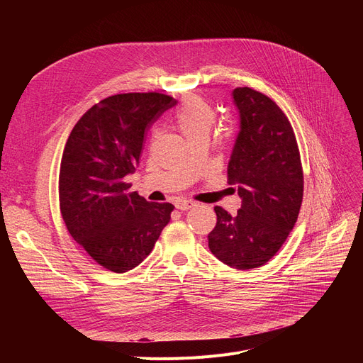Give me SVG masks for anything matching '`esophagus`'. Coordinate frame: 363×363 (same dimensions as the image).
Masks as SVG:
<instances>
[{"mask_svg":"<svg viewBox=\"0 0 363 363\" xmlns=\"http://www.w3.org/2000/svg\"><path fill=\"white\" fill-rule=\"evenodd\" d=\"M175 206L179 211H189V208H193L196 206V203L191 200H179Z\"/></svg>","mask_w":363,"mask_h":363,"instance_id":"1","label":"esophagus"}]
</instances>
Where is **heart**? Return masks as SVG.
Instances as JSON below:
<instances>
[{"instance_id": "obj_1", "label": "heart", "mask_w": 363, "mask_h": 363, "mask_svg": "<svg viewBox=\"0 0 363 363\" xmlns=\"http://www.w3.org/2000/svg\"><path fill=\"white\" fill-rule=\"evenodd\" d=\"M215 122V108L200 97L185 100L177 114V125L188 143L208 138Z\"/></svg>"}]
</instances>
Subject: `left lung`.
<instances>
[{"label": "left lung", "instance_id": "1", "mask_svg": "<svg viewBox=\"0 0 363 363\" xmlns=\"http://www.w3.org/2000/svg\"><path fill=\"white\" fill-rule=\"evenodd\" d=\"M240 132L228 163V181L238 186L235 216L216 206L208 249L225 264L247 271L269 262L290 235L303 200V169L291 123L264 94L233 91Z\"/></svg>", "mask_w": 363, "mask_h": 363}]
</instances>
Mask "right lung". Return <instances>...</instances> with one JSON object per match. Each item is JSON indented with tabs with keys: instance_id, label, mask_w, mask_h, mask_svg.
I'll return each mask as SVG.
<instances>
[{
	"instance_id": "obj_1",
	"label": "right lung",
	"mask_w": 363,
	"mask_h": 363,
	"mask_svg": "<svg viewBox=\"0 0 363 363\" xmlns=\"http://www.w3.org/2000/svg\"><path fill=\"white\" fill-rule=\"evenodd\" d=\"M177 100L159 92L111 95L72 129L59 175L60 212L72 238L107 271L123 274L152 250L174 206L130 191L147 129Z\"/></svg>"
}]
</instances>
